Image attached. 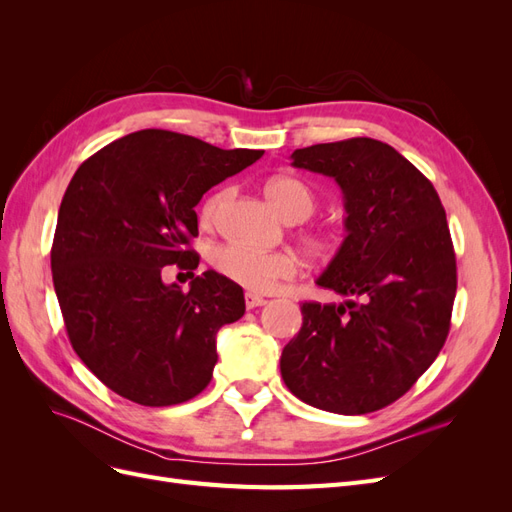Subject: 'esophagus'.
Listing matches in <instances>:
<instances>
[{
  "label": "esophagus",
  "mask_w": 512,
  "mask_h": 512,
  "mask_svg": "<svg viewBox=\"0 0 512 512\" xmlns=\"http://www.w3.org/2000/svg\"><path fill=\"white\" fill-rule=\"evenodd\" d=\"M267 299L260 297V294H254V292H245V307L247 309H254V307H260L265 305Z\"/></svg>",
  "instance_id": "obj_1"
}]
</instances>
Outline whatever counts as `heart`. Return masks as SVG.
<instances>
[{"label":"heart","mask_w":512,"mask_h":512,"mask_svg":"<svg viewBox=\"0 0 512 512\" xmlns=\"http://www.w3.org/2000/svg\"><path fill=\"white\" fill-rule=\"evenodd\" d=\"M265 194L271 207L288 222H303L316 211V194L301 179L275 177L267 183ZM224 200L226 192L209 196L203 203V209H200V220L211 224ZM303 241L316 256H331L339 239L333 232L312 230L307 232ZM211 265L226 280L256 292L273 290L280 282L290 280L299 267L297 258L290 252H258L235 243L215 247L211 252Z\"/></svg>","instance_id":"b5f03b06"}]
</instances>
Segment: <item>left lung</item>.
<instances>
[{"instance_id":"left-lung-1","label":"left lung","mask_w":512,"mask_h":512,"mask_svg":"<svg viewBox=\"0 0 512 512\" xmlns=\"http://www.w3.org/2000/svg\"><path fill=\"white\" fill-rule=\"evenodd\" d=\"M290 158L342 188L346 239L316 284L346 301L301 305L282 378L314 408L376 412L412 389L451 329L457 262L444 207L421 170L374 138L312 145Z\"/></svg>"}]
</instances>
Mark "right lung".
<instances>
[{
	"label": "right lung",
	"mask_w": 512,
	"mask_h": 512,
	"mask_svg": "<svg viewBox=\"0 0 512 512\" xmlns=\"http://www.w3.org/2000/svg\"><path fill=\"white\" fill-rule=\"evenodd\" d=\"M262 153L141 130L74 173L57 215L53 284L74 352L117 395L162 408L211 382L215 335L245 314V299L220 273L194 275V207ZM168 264L193 273L188 293L163 284Z\"/></svg>",
	"instance_id": "right-lung-1"
}]
</instances>
